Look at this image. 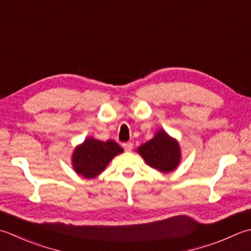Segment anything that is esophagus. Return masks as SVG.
<instances>
[{
	"instance_id": "esophagus-1",
	"label": "esophagus",
	"mask_w": 251,
	"mask_h": 251,
	"mask_svg": "<svg viewBox=\"0 0 251 251\" xmlns=\"http://www.w3.org/2000/svg\"><path fill=\"white\" fill-rule=\"evenodd\" d=\"M132 147H134L132 142H125V144H123V148H124L125 151H128V152L131 151Z\"/></svg>"
}]
</instances>
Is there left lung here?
Segmentation results:
<instances>
[{
  "label": "left lung",
  "mask_w": 251,
  "mask_h": 251,
  "mask_svg": "<svg viewBox=\"0 0 251 251\" xmlns=\"http://www.w3.org/2000/svg\"><path fill=\"white\" fill-rule=\"evenodd\" d=\"M137 152L150 168L162 173H170L177 168L181 155L178 141L164 129H160L153 138L141 145Z\"/></svg>",
  "instance_id": "left-lung-1"
}]
</instances>
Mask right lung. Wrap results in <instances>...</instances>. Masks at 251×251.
<instances>
[{
	"label": "right lung",
	"instance_id": "obj_1",
	"mask_svg": "<svg viewBox=\"0 0 251 251\" xmlns=\"http://www.w3.org/2000/svg\"><path fill=\"white\" fill-rule=\"evenodd\" d=\"M123 151L115 141H101L88 137L73 152V168L78 175L85 178H95L104 171L114 156Z\"/></svg>",
	"mask_w": 251,
	"mask_h": 251
}]
</instances>
